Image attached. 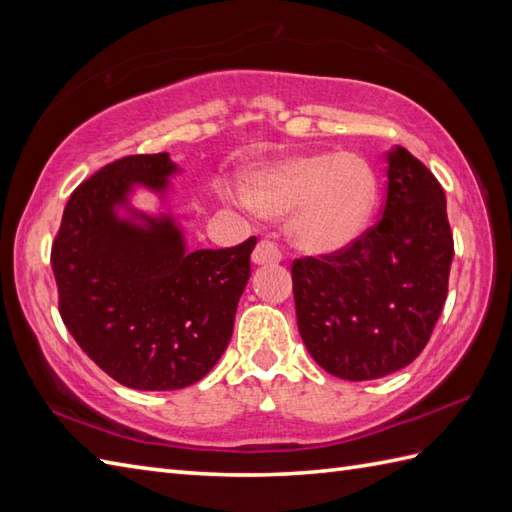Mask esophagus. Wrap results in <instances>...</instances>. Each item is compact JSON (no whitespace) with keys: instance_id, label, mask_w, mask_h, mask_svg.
Masks as SVG:
<instances>
[{"instance_id":"obj_1","label":"esophagus","mask_w":512,"mask_h":512,"mask_svg":"<svg viewBox=\"0 0 512 512\" xmlns=\"http://www.w3.org/2000/svg\"><path fill=\"white\" fill-rule=\"evenodd\" d=\"M279 262H281V250L273 242H268V239H262V242H259L257 248L253 250V264L257 266H268V264H279Z\"/></svg>"}]
</instances>
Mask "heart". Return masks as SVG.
Here are the masks:
<instances>
[{"instance_id":"obj_1","label":"heart","mask_w":512,"mask_h":512,"mask_svg":"<svg viewBox=\"0 0 512 512\" xmlns=\"http://www.w3.org/2000/svg\"><path fill=\"white\" fill-rule=\"evenodd\" d=\"M244 200L264 217H288V235L303 253L328 255L350 246L376 204V178L354 154H295L248 173Z\"/></svg>"}]
</instances>
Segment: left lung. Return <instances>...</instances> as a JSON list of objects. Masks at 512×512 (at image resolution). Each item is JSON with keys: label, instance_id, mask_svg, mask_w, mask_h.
<instances>
[{"label": "left lung", "instance_id": "obj_1", "mask_svg": "<svg viewBox=\"0 0 512 512\" xmlns=\"http://www.w3.org/2000/svg\"><path fill=\"white\" fill-rule=\"evenodd\" d=\"M453 235L436 176L405 147L387 154L378 224L332 255L292 264L297 325L310 356L343 380L413 363L449 290Z\"/></svg>", "mask_w": 512, "mask_h": 512}]
</instances>
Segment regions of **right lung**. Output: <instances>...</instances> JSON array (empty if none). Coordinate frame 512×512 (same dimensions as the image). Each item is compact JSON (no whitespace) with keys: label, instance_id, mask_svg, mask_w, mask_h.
Returning <instances> with one entry per match:
<instances>
[{"label":"right lung","instance_id":"obj_1","mask_svg":"<svg viewBox=\"0 0 512 512\" xmlns=\"http://www.w3.org/2000/svg\"><path fill=\"white\" fill-rule=\"evenodd\" d=\"M178 171L169 154L105 165L70 195L50 255L65 328L107 376L140 391L189 387L220 361L257 244L189 250L171 213L134 209L136 187L165 202Z\"/></svg>","mask_w":512,"mask_h":512}]
</instances>
